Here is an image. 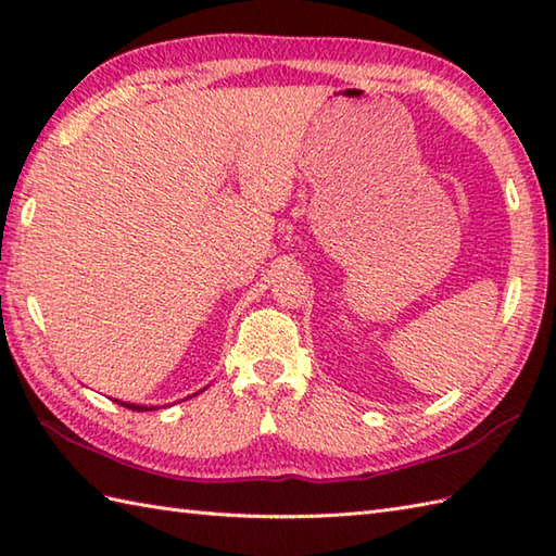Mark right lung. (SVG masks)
I'll return each mask as SVG.
<instances>
[{"label": "right lung", "mask_w": 556, "mask_h": 556, "mask_svg": "<svg viewBox=\"0 0 556 556\" xmlns=\"http://www.w3.org/2000/svg\"><path fill=\"white\" fill-rule=\"evenodd\" d=\"M116 404L119 406H126V408H131V410H152V408H160V406H140V404H128V401H119V399H114Z\"/></svg>", "instance_id": "add662e5"}]
</instances>
